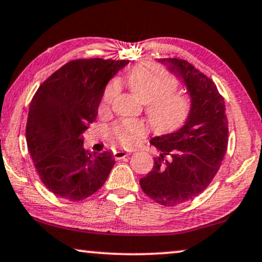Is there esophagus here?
I'll use <instances>...</instances> for the list:
<instances>
[{"instance_id":"34e87169","label":"esophagus","mask_w":262,"mask_h":262,"mask_svg":"<svg viewBox=\"0 0 262 262\" xmlns=\"http://www.w3.org/2000/svg\"><path fill=\"white\" fill-rule=\"evenodd\" d=\"M133 150H116V152H114V158H115L116 160H121V159H124V158L129 156L132 154Z\"/></svg>"}]
</instances>
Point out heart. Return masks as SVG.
I'll use <instances>...</instances> for the list:
<instances>
[{"instance_id":"obj_1","label":"heart","mask_w":262,"mask_h":262,"mask_svg":"<svg viewBox=\"0 0 262 262\" xmlns=\"http://www.w3.org/2000/svg\"><path fill=\"white\" fill-rule=\"evenodd\" d=\"M130 90L143 103L149 123L158 132H169L182 126L191 112V101L177 93V80L163 66L142 64L132 70L127 78ZM119 93V80L113 79L102 94L99 112H105ZM113 139L122 146H132L146 134L141 121L122 120L110 127Z\"/></svg>"}]
</instances>
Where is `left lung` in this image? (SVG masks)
I'll list each match as a JSON object with an SVG mask.
<instances>
[{"label":"left lung","mask_w":262,"mask_h":262,"mask_svg":"<svg viewBox=\"0 0 262 262\" xmlns=\"http://www.w3.org/2000/svg\"><path fill=\"white\" fill-rule=\"evenodd\" d=\"M159 61L182 77L191 112L180 129L150 140L159 156L140 186L157 203L176 206L201 194L219 172L227 152L228 120L223 96L209 77L184 59Z\"/></svg>","instance_id":"8db88e82"}]
</instances>
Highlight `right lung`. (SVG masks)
Instances as JSON below:
<instances>
[{
  "label": "right lung",
  "mask_w": 262,
  "mask_h": 262,
  "mask_svg": "<svg viewBox=\"0 0 262 262\" xmlns=\"http://www.w3.org/2000/svg\"><path fill=\"white\" fill-rule=\"evenodd\" d=\"M128 62L102 58L71 60L33 96L26 140L40 179L56 196L83 201L108 178L115 165L113 154L85 150L82 134L97 117L106 83Z\"/></svg>",
  "instance_id": "add662e5"
}]
</instances>
